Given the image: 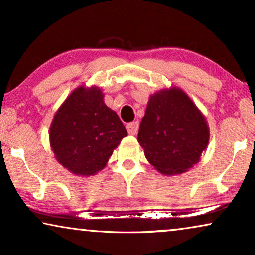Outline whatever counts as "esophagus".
Returning <instances> with one entry per match:
<instances>
[{"instance_id": "obj_1", "label": "esophagus", "mask_w": 255, "mask_h": 255, "mask_svg": "<svg viewBox=\"0 0 255 255\" xmlns=\"http://www.w3.org/2000/svg\"><path fill=\"white\" fill-rule=\"evenodd\" d=\"M138 128H139L138 122H131V123H128L127 125V130L128 132V134H131V135H134L135 133H137Z\"/></svg>"}]
</instances>
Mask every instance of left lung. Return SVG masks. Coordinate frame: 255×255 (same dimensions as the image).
<instances>
[{"mask_svg":"<svg viewBox=\"0 0 255 255\" xmlns=\"http://www.w3.org/2000/svg\"><path fill=\"white\" fill-rule=\"evenodd\" d=\"M209 137L205 117L183 90L173 87L149 97L138 141L158 172L163 175L187 172L200 161Z\"/></svg>","mask_w":255,"mask_h":255,"instance_id":"1","label":"left lung"}]
</instances>
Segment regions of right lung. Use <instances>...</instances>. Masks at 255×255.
<instances>
[{
	"instance_id": "1",
	"label": "right lung",
	"mask_w": 255,
	"mask_h": 255,
	"mask_svg": "<svg viewBox=\"0 0 255 255\" xmlns=\"http://www.w3.org/2000/svg\"><path fill=\"white\" fill-rule=\"evenodd\" d=\"M99 87L80 86L54 115L50 144L55 159L75 175L89 176L106 167L128 132L106 106Z\"/></svg>"
}]
</instances>
